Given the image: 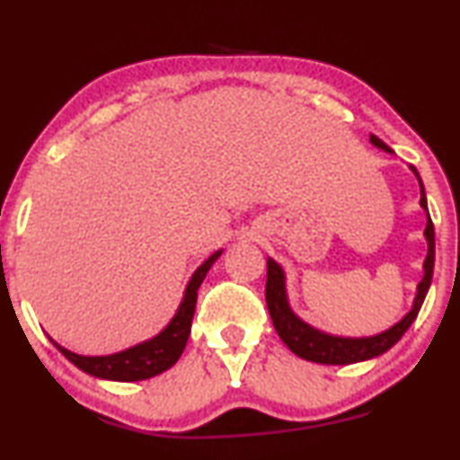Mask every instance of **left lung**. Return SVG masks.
<instances>
[{
	"label": "left lung",
	"mask_w": 460,
	"mask_h": 460,
	"mask_svg": "<svg viewBox=\"0 0 460 460\" xmlns=\"http://www.w3.org/2000/svg\"><path fill=\"white\" fill-rule=\"evenodd\" d=\"M370 143L375 147L384 149V152H390L392 149L385 146L384 141L377 139L375 135H370ZM413 173H416L420 181V206L429 216V206H426V195L422 180H420L416 167H411ZM424 237L429 242V252H426L424 259V276L418 283L416 297H413V306L405 317L396 321L392 328L385 332H379L375 336H362V339H349V336H336L328 334V332H321L313 325H308L306 321H302L296 313L291 311L289 297H287V287H285V272L279 263L274 261L272 257L268 259V283H265V302H268L270 317H272V323L276 332H279L280 341L285 342L289 349L300 356L308 362L317 364H356L364 362V359L377 358L381 353H385L392 347L401 341V336L409 330V325L413 323V319L418 317L420 308H422V302L429 293L430 280H433V265H435V229L430 216L426 218V229Z\"/></svg>",
	"instance_id": "left-lung-1"
}]
</instances>
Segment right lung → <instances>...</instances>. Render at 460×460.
<instances>
[{"mask_svg": "<svg viewBox=\"0 0 460 460\" xmlns=\"http://www.w3.org/2000/svg\"><path fill=\"white\" fill-rule=\"evenodd\" d=\"M220 254H223V251H216L212 257H208L195 270L192 279L188 280L184 297H181L173 319L154 339L143 341L139 345L128 347L124 351L111 353V356H79V353H72L66 347L58 345L53 339L51 342L76 368L92 375V377L111 381H143L156 377V375L173 367L177 359H180L181 351H184L188 336H190L192 314H195L197 306V291Z\"/></svg>", "mask_w": 460, "mask_h": 460, "instance_id": "add662e5", "label": "right lung"}]
</instances>
